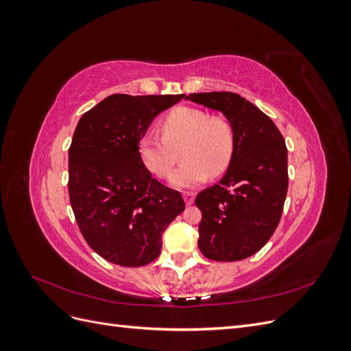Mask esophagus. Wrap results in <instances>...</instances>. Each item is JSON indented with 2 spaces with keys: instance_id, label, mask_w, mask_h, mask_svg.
Segmentation results:
<instances>
[{
  "instance_id": "1",
  "label": "esophagus",
  "mask_w": 351,
  "mask_h": 351,
  "mask_svg": "<svg viewBox=\"0 0 351 351\" xmlns=\"http://www.w3.org/2000/svg\"><path fill=\"white\" fill-rule=\"evenodd\" d=\"M183 197H184L186 205H192L193 200H195V193L193 192H184Z\"/></svg>"
}]
</instances>
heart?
<instances>
[{
    "instance_id": "heart-1",
    "label": "heart",
    "mask_w": 351,
    "mask_h": 351,
    "mask_svg": "<svg viewBox=\"0 0 351 351\" xmlns=\"http://www.w3.org/2000/svg\"><path fill=\"white\" fill-rule=\"evenodd\" d=\"M162 139L146 134L141 141V158L158 178L171 176L182 149L183 165L171 182L178 187H193L210 174L217 177L230 165L236 146L234 124L221 114L195 107H177L161 121Z\"/></svg>"
}]
</instances>
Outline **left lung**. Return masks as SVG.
I'll list each match as a JSON object with an SVG mask.
<instances>
[{
	"label": "left lung",
	"mask_w": 351,
	"mask_h": 351,
	"mask_svg": "<svg viewBox=\"0 0 351 351\" xmlns=\"http://www.w3.org/2000/svg\"><path fill=\"white\" fill-rule=\"evenodd\" d=\"M234 124L236 146L219 183L196 196L199 249L208 259L234 262L259 252L274 234L289 189L285 141L269 117L232 92L190 93Z\"/></svg>",
	"instance_id": "1"
}]
</instances>
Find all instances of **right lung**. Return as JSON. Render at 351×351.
<instances>
[{"label": "right lung", "instance_id": "right-lung-1", "mask_svg": "<svg viewBox=\"0 0 351 351\" xmlns=\"http://www.w3.org/2000/svg\"><path fill=\"white\" fill-rule=\"evenodd\" d=\"M184 95L114 93L82 115L69 147V195L82 236L105 261L137 268L155 261L162 234L184 210L180 192L159 183L141 141L161 111Z\"/></svg>", "mask_w": 351, "mask_h": 351}]
</instances>
